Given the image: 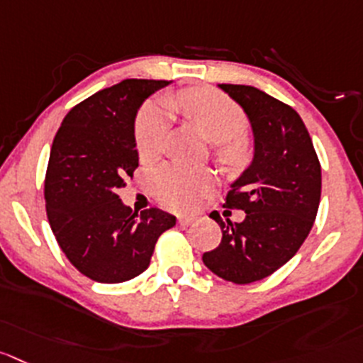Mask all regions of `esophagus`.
Masks as SVG:
<instances>
[{"instance_id":"obj_1","label":"esophagus","mask_w":363,"mask_h":363,"mask_svg":"<svg viewBox=\"0 0 363 363\" xmlns=\"http://www.w3.org/2000/svg\"><path fill=\"white\" fill-rule=\"evenodd\" d=\"M194 223H196V217H192V216H179L178 217L179 226H192Z\"/></svg>"}]
</instances>
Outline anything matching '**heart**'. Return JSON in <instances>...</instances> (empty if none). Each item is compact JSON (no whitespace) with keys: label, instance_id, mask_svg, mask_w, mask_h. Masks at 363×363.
I'll use <instances>...</instances> for the list:
<instances>
[{"label":"heart","instance_id":"heart-1","mask_svg":"<svg viewBox=\"0 0 363 363\" xmlns=\"http://www.w3.org/2000/svg\"><path fill=\"white\" fill-rule=\"evenodd\" d=\"M199 128L205 139L217 143L216 158L224 165H237L246 157L242 135L247 130L244 110L223 92L210 87L191 89L174 103ZM167 133L164 106L146 105L135 123V147L144 160L158 157ZM213 179L205 171H192L176 164L158 167L151 174V191L165 206L187 210L212 189Z\"/></svg>","mask_w":363,"mask_h":363}]
</instances>
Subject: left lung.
Instances as JSON below:
<instances>
[{"mask_svg":"<svg viewBox=\"0 0 363 363\" xmlns=\"http://www.w3.org/2000/svg\"><path fill=\"white\" fill-rule=\"evenodd\" d=\"M250 117L255 157L231 185L224 208L244 210L242 223H219L223 239L203 264L237 285L258 281L287 264L315 220L320 201V164L305 123L292 106L250 85L220 84Z\"/></svg>","mask_w":363,"mask_h":363,"instance_id":"1","label":"left lung"}]
</instances>
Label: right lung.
<instances>
[{"label":"right lung","instance_id":"right-lung-1","mask_svg":"<svg viewBox=\"0 0 363 363\" xmlns=\"http://www.w3.org/2000/svg\"><path fill=\"white\" fill-rule=\"evenodd\" d=\"M165 80H123L69 110L44 179L50 226L67 260L99 283H123L150 267L158 237L176 224L160 208L133 212L117 191L139 167L135 116Z\"/></svg>","mask_w":363,"mask_h":363}]
</instances>
